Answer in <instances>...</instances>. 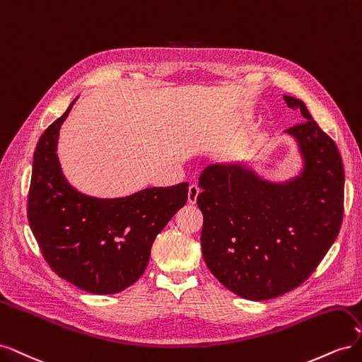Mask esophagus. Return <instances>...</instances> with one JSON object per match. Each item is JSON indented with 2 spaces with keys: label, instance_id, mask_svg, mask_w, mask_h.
Masks as SVG:
<instances>
[{
  "label": "esophagus",
  "instance_id": "esophagus-1",
  "mask_svg": "<svg viewBox=\"0 0 362 362\" xmlns=\"http://www.w3.org/2000/svg\"><path fill=\"white\" fill-rule=\"evenodd\" d=\"M199 193H201V189L198 187V185L196 184H192L190 187H189V194H187V202L189 204H196V199H198V196H199Z\"/></svg>",
  "mask_w": 362,
  "mask_h": 362
}]
</instances>
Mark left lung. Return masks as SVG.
Segmentation results:
<instances>
[{"instance_id": "8db88e82", "label": "left lung", "mask_w": 362, "mask_h": 362, "mask_svg": "<svg viewBox=\"0 0 362 362\" xmlns=\"http://www.w3.org/2000/svg\"><path fill=\"white\" fill-rule=\"evenodd\" d=\"M305 120L286 129L303 157L300 177L269 182L242 164H211L199 178L205 264L233 293L267 300L299 287L339 233L344 169L335 141L298 98L284 95Z\"/></svg>"}]
</instances>
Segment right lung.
Returning a JSON list of instances; mask_svg holds the SVG:
<instances>
[{
  "label": "right lung",
  "mask_w": 362,
  "mask_h": 362,
  "mask_svg": "<svg viewBox=\"0 0 362 362\" xmlns=\"http://www.w3.org/2000/svg\"><path fill=\"white\" fill-rule=\"evenodd\" d=\"M75 101L37 141L28 192V223L57 275L87 293L113 294L144 275L157 234L187 202L189 184L98 199L63 177L59 131Z\"/></svg>",
  "instance_id": "obj_1"
}]
</instances>
